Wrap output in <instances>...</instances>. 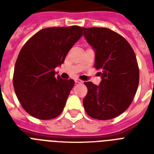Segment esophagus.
Returning <instances> with one entry per match:
<instances>
[{
	"instance_id": "1",
	"label": "esophagus",
	"mask_w": 154,
	"mask_h": 154,
	"mask_svg": "<svg viewBox=\"0 0 154 154\" xmlns=\"http://www.w3.org/2000/svg\"><path fill=\"white\" fill-rule=\"evenodd\" d=\"M75 82H76V83H78V84H82V83H83V82H82V80L80 79H76L75 80Z\"/></svg>"
}]
</instances>
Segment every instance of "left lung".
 I'll return each mask as SVG.
<instances>
[{
    "mask_svg": "<svg viewBox=\"0 0 154 154\" xmlns=\"http://www.w3.org/2000/svg\"><path fill=\"white\" fill-rule=\"evenodd\" d=\"M87 42L95 50L94 67L99 69L101 82L96 85L85 82L88 89L83 99L89 117L109 120L129 108L139 84L136 55L124 37L107 28H82Z\"/></svg>",
    "mask_w": 154,
    "mask_h": 154,
    "instance_id": "8db88e82",
    "label": "left lung"
}]
</instances>
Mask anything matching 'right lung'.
Listing matches in <instances>:
<instances>
[{"mask_svg": "<svg viewBox=\"0 0 154 154\" xmlns=\"http://www.w3.org/2000/svg\"><path fill=\"white\" fill-rule=\"evenodd\" d=\"M82 36L80 26L46 28L20 49L14 67L13 87L29 114L49 120L61 113L74 81L56 77L55 68L64 63L68 52Z\"/></svg>", "mask_w": 154, "mask_h": 154, "instance_id": "right-lung-1", "label": "right lung"}]
</instances>
